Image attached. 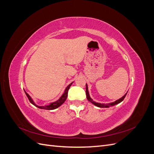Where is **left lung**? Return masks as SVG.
<instances>
[{
	"mask_svg": "<svg viewBox=\"0 0 154 154\" xmlns=\"http://www.w3.org/2000/svg\"><path fill=\"white\" fill-rule=\"evenodd\" d=\"M127 93H126V94L122 97V98H120L118 100H116V101L114 102H112V103H108V104H103V103H96V102L93 101L91 97H90V96H89V94H88V87H87V85L86 84V96H87V100L89 101L91 103H92V104H94V105H96V106H98V107H100V108H108V107L109 106H114L115 105H117L119 103H121L124 99L125 97L126 96V95H127Z\"/></svg>",
	"mask_w": 154,
	"mask_h": 154,
	"instance_id": "1",
	"label": "left lung"
}]
</instances>
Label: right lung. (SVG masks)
<instances>
[{
    "label": "right lung",
    "instance_id": "1",
    "mask_svg": "<svg viewBox=\"0 0 154 154\" xmlns=\"http://www.w3.org/2000/svg\"><path fill=\"white\" fill-rule=\"evenodd\" d=\"M72 83H73V82H72L71 83H70V84L67 87V88H66V90H65V92H64V93L63 94V95L61 96V97H60V98L58 101H55V102H53V103H50V105H45V106H38V105H36L34 103V101H32V100L31 99V97L29 96V95L28 94H27V93L25 91H25L26 94V96H27V98L29 99V101L31 102V103L32 105H35V106L38 107V108L41 109H45V110H54V109H55L58 108V107H59L60 105H62L64 103L65 101L66 100L67 97L68 91H69V89L70 87H71V85L72 84Z\"/></svg>",
    "mask_w": 154,
    "mask_h": 154
}]
</instances>
